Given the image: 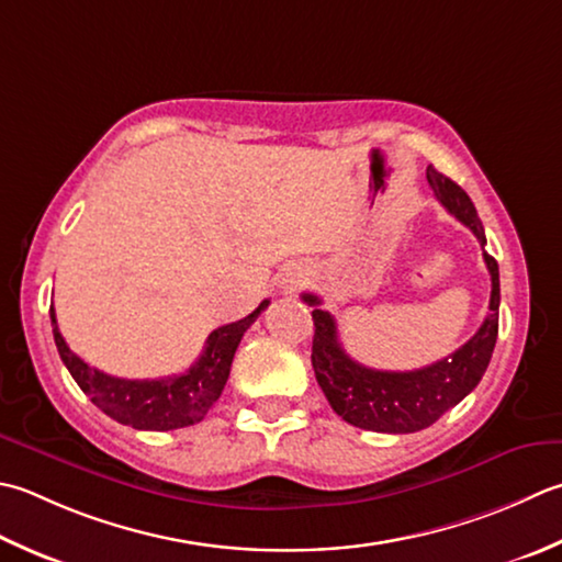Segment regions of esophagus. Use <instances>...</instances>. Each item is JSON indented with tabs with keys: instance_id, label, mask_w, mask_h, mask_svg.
Instances as JSON below:
<instances>
[{
	"instance_id": "34e87169",
	"label": "esophagus",
	"mask_w": 562,
	"mask_h": 562,
	"mask_svg": "<svg viewBox=\"0 0 562 562\" xmlns=\"http://www.w3.org/2000/svg\"><path fill=\"white\" fill-rule=\"evenodd\" d=\"M302 282H304V272H292V278L288 280V288L294 290V288H300Z\"/></svg>"
}]
</instances>
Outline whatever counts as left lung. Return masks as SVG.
I'll return each mask as SVG.
<instances>
[{
  "instance_id": "1",
  "label": "left lung",
  "mask_w": 562,
  "mask_h": 562,
  "mask_svg": "<svg viewBox=\"0 0 562 562\" xmlns=\"http://www.w3.org/2000/svg\"><path fill=\"white\" fill-rule=\"evenodd\" d=\"M426 180L431 184L436 200L460 224H465L485 248V228H482L470 196L431 165L426 170ZM485 262L492 278V294L490 314L477 334L448 358L409 372L360 366L340 346L336 318L322 310V300L316 294H302V300L314 306V375L340 419L366 428V431L414 434L441 419L450 406L463 402L477 387L490 366L499 331V266L487 252Z\"/></svg>"
}]
</instances>
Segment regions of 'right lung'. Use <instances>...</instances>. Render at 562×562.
Instances as JSON below:
<instances>
[{
    "mask_svg": "<svg viewBox=\"0 0 562 562\" xmlns=\"http://www.w3.org/2000/svg\"><path fill=\"white\" fill-rule=\"evenodd\" d=\"M270 300H262L256 312L240 318V322L218 326L209 334L200 360L182 375H168L160 380H124L112 378L106 372L87 366L65 344V338L55 322L50 306L53 338L58 353L70 370L72 380L80 390L114 422L138 428V431H172L202 422L214 402L222 397L228 380L231 362H234L240 338L266 310Z\"/></svg>",
    "mask_w": 562,
    "mask_h": 562,
    "instance_id": "1",
    "label": "right lung"
}]
</instances>
